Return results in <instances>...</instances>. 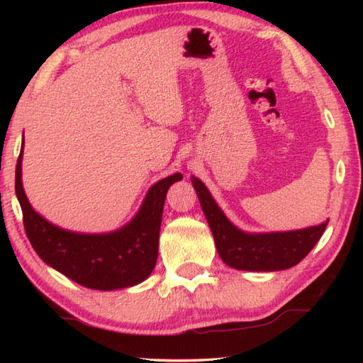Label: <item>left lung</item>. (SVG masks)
<instances>
[{
  "instance_id": "1",
  "label": "left lung",
  "mask_w": 363,
  "mask_h": 363,
  "mask_svg": "<svg viewBox=\"0 0 363 363\" xmlns=\"http://www.w3.org/2000/svg\"><path fill=\"white\" fill-rule=\"evenodd\" d=\"M191 184L209 223L221 260L235 269L281 272L295 267L317 245L329 223L326 220L318 226L284 233H245L228 220L204 182L191 176Z\"/></svg>"
}]
</instances>
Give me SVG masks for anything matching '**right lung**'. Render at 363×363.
I'll return each instance as SVG.
<instances>
[{
	"label": "right lung",
	"mask_w": 363,
	"mask_h": 363,
	"mask_svg": "<svg viewBox=\"0 0 363 363\" xmlns=\"http://www.w3.org/2000/svg\"><path fill=\"white\" fill-rule=\"evenodd\" d=\"M23 146L25 140L15 168V194L26 235L38 257L87 289L118 290L143 282L157 262L167 191L182 174L174 173L151 186L140 209L123 228L104 234L74 233L45 220L28 201L21 182Z\"/></svg>",
	"instance_id": "add662e5"
}]
</instances>
